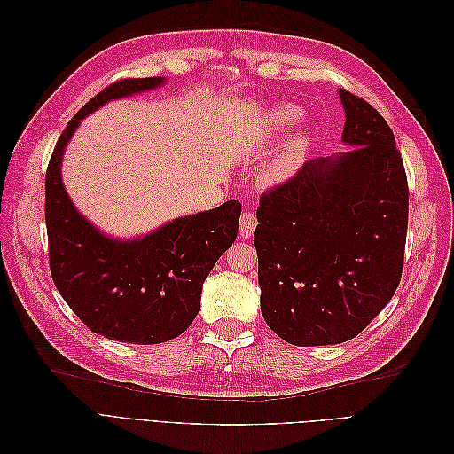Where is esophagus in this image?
I'll return each instance as SVG.
<instances>
[{"instance_id": "esophagus-1", "label": "esophagus", "mask_w": 454, "mask_h": 454, "mask_svg": "<svg viewBox=\"0 0 454 454\" xmlns=\"http://www.w3.org/2000/svg\"><path fill=\"white\" fill-rule=\"evenodd\" d=\"M255 227H257V217H255V214L250 212V210L242 212L240 223H239L240 237H242V239H252L254 232H255Z\"/></svg>"}]
</instances>
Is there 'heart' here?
Wrapping results in <instances>:
<instances>
[{"instance_id":"heart-1","label":"heart","mask_w":454,"mask_h":454,"mask_svg":"<svg viewBox=\"0 0 454 454\" xmlns=\"http://www.w3.org/2000/svg\"><path fill=\"white\" fill-rule=\"evenodd\" d=\"M301 117V109L295 106H278L272 109L270 125L274 130H284ZM309 149V136L305 132H297L294 138L284 145L280 153L274 157L267 167L261 172V180L265 184H282L287 177H292L299 164L303 162L305 153Z\"/></svg>"}]
</instances>
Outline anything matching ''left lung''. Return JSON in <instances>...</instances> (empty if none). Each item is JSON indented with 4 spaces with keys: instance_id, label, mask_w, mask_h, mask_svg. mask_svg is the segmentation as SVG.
Returning a JSON list of instances; mask_svg holds the SVG:
<instances>
[{
    "instance_id": "left-lung-1",
    "label": "left lung",
    "mask_w": 454,
    "mask_h": 454,
    "mask_svg": "<svg viewBox=\"0 0 454 454\" xmlns=\"http://www.w3.org/2000/svg\"><path fill=\"white\" fill-rule=\"evenodd\" d=\"M335 157L307 160L259 199L255 250L261 312L295 347L354 339L387 307L402 280L409 187L394 132L377 109L345 89Z\"/></svg>"
}]
</instances>
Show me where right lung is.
<instances>
[{"instance_id":"right-lung-1","label":"right lung","mask_w":454,"mask_h":454,"mask_svg":"<svg viewBox=\"0 0 454 454\" xmlns=\"http://www.w3.org/2000/svg\"><path fill=\"white\" fill-rule=\"evenodd\" d=\"M162 77L121 79L90 98L60 134L45 176V223L54 286L90 332L132 345L167 342L195 320L202 284L235 242L242 206L177 217L136 240L96 231L67 197L60 177L64 147L79 122L109 100L155 89Z\"/></svg>"}]
</instances>
